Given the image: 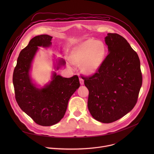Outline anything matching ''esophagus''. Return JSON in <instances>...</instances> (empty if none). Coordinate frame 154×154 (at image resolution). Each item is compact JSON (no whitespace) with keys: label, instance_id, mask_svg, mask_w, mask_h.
Here are the masks:
<instances>
[{"label":"esophagus","instance_id":"esophagus-1","mask_svg":"<svg viewBox=\"0 0 154 154\" xmlns=\"http://www.w3.org/2000/svg\"><path fill=\"white\" fill-rule=\"evenodd\" d=\"M79 80H80V83L81 85H83V84H84V80H83V79H82L81 77H80V78H79Z\"/></svg>","mask_w":154,"mask_h":154}]
</instances>
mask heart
<instances>
[{
    "mask_svg": "<svg viewBox=\"0 0 154 154\" xmlns=\"http://www.w3.org/2000/svg\"><path fill=\"white\" fill-rule=\"evenodd\" d=\"M106 53L103 42L88 39L76 46L71 54L74 64H82V70L86 74H94L100 67Z\"/></svg>",
    "mask_w": 154,
    "mask_h": 154,
    "instance_id": "heart-1",
    "label": "heart"
}]
</instances>
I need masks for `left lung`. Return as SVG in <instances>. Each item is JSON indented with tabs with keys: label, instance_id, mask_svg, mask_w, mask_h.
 <instances>
[{
	"label": "left lung",
	"instance_id": "obj_1",
	"mask_svg": "<svg viewBox=\"0 0 154 154\" xmlns=\"http://www.w3.org/2000/svg\"><path fill=\"white\" fill-rule=\"evenodd\" d=\"M105 41L108 55L96 72L83 80L91 115L99 122L111 123L134 108L143 77L138 55L124 37L108 33Z\"/></svg>",
	"mask_w": 154,
	"mask_h": 154
}]
</instances>
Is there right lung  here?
Masks as SVG:
<instances>
[{
    "label": "right lung",
    "mask_w": 154,
    "mask_h": 154,
    "mask_svg": "<svg viewBox=\"0 0 154 154\" xmlns=\"http://www.w3.org/2000/svg\"><path fill=\"white\" fill-rule=\"evenodd\" d=\"M52 37L48 35L35 36L19 55L13 75L16 100L22 110L38 125L51 126L58 123L64 116L68 101L79 88V77L75 75L64 78L54 74L49 85L38 89L29 76L31 62L38 46L48 47ZM60 64H65L61 60Z\"/></svg>",
    "instance_id": "right-lung-1"
}]
</instances>
